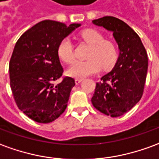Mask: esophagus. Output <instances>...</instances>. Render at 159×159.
Returning a JSON list of instances; mask_svg holds the SVG:
<instances>
[{
  "instance_id": "esophagus-1",
  "label": "esophagus",
  "mask_w": 159,
  "mask_h": 159,
  "mask_svg": "<svg viewBox=\"0 0 159 159\" xmlns=\"http://www.w3.org/2000/svg\"><path fill=\"white\" fill-rule=\"evenodd\" d=\"M82 81H83V78H76V79H75L76 84H78V83H81Z\"/></svg>"
}]
</instances>
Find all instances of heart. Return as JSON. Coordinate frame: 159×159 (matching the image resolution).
I'll use <instances>...</instances> for the list:
<instances>
[{
	"label": "heart",
	"instance_id": "b5f03b06",
	"mask_svg": "<svg viewBox=\"0 0 159 159\" xmlns=\"http://www.w3.org/2000/svg\"><path fill=\"white\" fill-rule=\"evenodd\" d=\"M79 37L90 45L87 54L88 60L76 61L67 70L69 76L83 78L100 71L102 68L109 70L115 65L119 52L114 41L104 39L102 33L92 28L82 31ZM57 52L58 57L65 64H71L75 60L73 44L69 38H64L59 42Z\"/></svg>",
	"mask_w": 159,
	"mask_h": 159
}]
</instances>
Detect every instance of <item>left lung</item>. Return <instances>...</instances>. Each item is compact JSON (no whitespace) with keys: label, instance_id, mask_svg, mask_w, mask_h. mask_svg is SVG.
<instances>
[{"label":"left lung","instance_id":"left-lung-1","mask_svg":"<svg viewBox=\"0 0 159 159\" xmlns=\"http://www.w3.org/2000/svg\"><path fill=\"white\" fill-rule=\"evenodd\" d=\"M93 23L113 32L120 57L112 71L96 83L91 102L101 113L119 117L132 109L143 95L148 68L147 52L139 36L118 18L104 16Z\"/></svg>","mask_w":159,"mask_h":159}]
</instances>
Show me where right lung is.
Returning a JSON list of instances; mask_svg holds the SVG:
<instances>
[{
  "label": "right lung",
  "instance_id": "1",
  "mask_svg": "<svg viewBox=\"0 0 159 159\" xmlns=\"http://www.w3.org/2000/svg\"><path fill=\"white\" fill-rule=\"evenodd\" d=\"M80 24L69 26L44 20L23 33L16 42L9 62L10 87L20 110L33 120L50 123L64 113L75 80L66 76L57 45Z\"/></svg>",
  "mask_w": 159,
  "mask_h": 159
}]
</instances>
